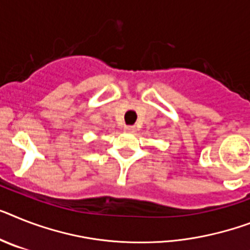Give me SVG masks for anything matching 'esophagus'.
<instances>
[{"instance_id":"esophagus-1","label":"esophagus","mask_w":250,"mask_h":250,"mask_svg":"<svg viewBox=\"0 0 250 250\" xmlns=\"http://www.w3.org/2000/svg\"><path fill=\"white\" fill-rule=\"evenodd\" d=\"M124 130H125L126 133H135V126H131V125H126V126L124 127Z\"/></svg>"}]
</instances>
